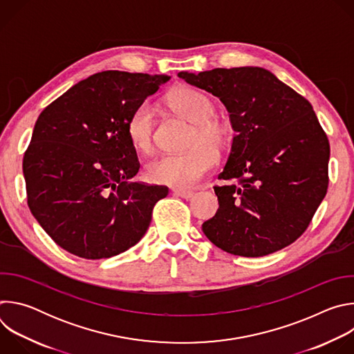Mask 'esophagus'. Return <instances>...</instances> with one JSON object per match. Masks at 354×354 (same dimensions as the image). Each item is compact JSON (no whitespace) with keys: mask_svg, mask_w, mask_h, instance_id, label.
<instances>
[{"mask_svg":"<svg viewBox=\"0 0 354 354\" xmlns=\"http://www.w3.org/2000/svg\"><path fill=\"white\" fill-rule=\"evenodd\" d=\"M174 194H176V196H179V197H182V198H190V197H193V192L192 190H186V189H179V187H176V189H174Z\"/></svg>","mask_w":354,"mask_h":354,"instance_id":"esophagus-1","label":"esophagus"}]
</instances>
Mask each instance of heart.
<instances>
[{
	"instance_id": "1",
	"label": "heart",
	"mask_w": 354,
	"mask_h": 354,
	"mask_svg": "<svg viewBox=\"0 0 354 354\" xmlns=\"http://www.w3.org/2000/svg\"><path fill=\"white\" fill-rule=\"evenodd\" d=\"M171 109L193 123L182 154H167L151 161L147 178L158 185L187 189L205 178L216 165L217 153L225 151L234 138L232 127L227 120L214 115L216 106L210 96L192 86H180L168 96ZM154 112L148 102L140 104L127 120V136L140 153L153 148Z\"/></svg>"
}]
</instances>
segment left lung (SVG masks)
<instances>
[{"mask_svg":"<svg viewBox=\"0 0 354 354\" xmlns=\"http://www.w3.org/2000/svg\"><path fill=\"white\" fill-rule=\"evenodd\" d=\"M179 78L220 97L236 133L214 186L205 235L228 254L258 258L292 243L328 190L329 141L308 100L261 67L214 68Z\"/></svg>","mask_w":354,"mask_h":354,"instance_id":"8db88e82","label":"left lung"}]
</instances>
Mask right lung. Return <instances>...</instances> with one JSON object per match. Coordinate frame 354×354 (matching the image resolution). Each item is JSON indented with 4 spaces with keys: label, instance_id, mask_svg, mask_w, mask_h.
<instances>
[{
    "label": "right lung",
    "instance_id": "add662e5",
    "mask_svg": "<svg viewBox=\"0 0 354 354\" xmlns=\"http://www.w3.org/2000/svg\"><path fill=\"white\" fill-rule=\"evenodd\" d=\"M168 75L102 71L80 81L37 118L24 157L28 206L59 246L84 259L116 257L147 232L167 186L134 182L131 112Z\"/></svg>",
    "mask_w": 354,
    "mask_h": 354
}]
</instances>
